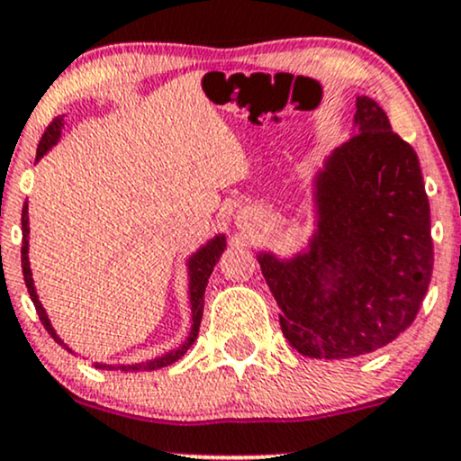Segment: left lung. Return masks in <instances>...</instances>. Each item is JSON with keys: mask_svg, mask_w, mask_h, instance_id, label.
Segmentation results:
<instances>
[{"mask_svg": "<svg viewBox=\"0 0 461 461\" xmlns=\"http://www.w3.org/2000/svg\"><path fill=\"white\" fill-rule=\"evenodd\" d=\"M356 134L316 182L319 230L293 260L258 256L301 356L347 359L394 340L416 319L431 282V214L420 162L370 97L356 102Z\"/></svg>", "mask_w": 461, "mask_h": 461, "instance_id": "8db88e82", "label": "left lung"}]
</instances>
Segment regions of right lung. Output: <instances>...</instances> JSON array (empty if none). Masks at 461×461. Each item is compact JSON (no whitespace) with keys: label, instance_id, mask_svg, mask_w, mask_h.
I'll list each match as a JSON object with an SVG mask.
<instances>
[{"label":"right lung","instance_id":"1","mask_svg":"<svg viewBox=\"0 0 461 461\" xmlns=\"http://www.w3.org/2000/svg\"><path fill=\"white\" fill-rule=\"evenodd\" d=\"M60 130H62V116H56L50 125H47L43 139L39 142V149H36V160L45 156L47 149H51V145H56V140L60 139ZM21 231H23V245H21V268H23V279L25 285H28V293L32 303H34L36 314H39L41 322L50 336L54 338L58 345H65L60 338L56 336L54 327H51L50 319H47L43 305H41L39 297H36V290H34V282H32V271H30V260H28V234H30V227H28V203L23 205V212H21ZM225 249V236H216L212 240L208 242L205 247H201L197 253L188 260V275H190V305H193V327H190L188 333V340L184 342L177 351L167 353V356L149 359V362H142V364H130V366H105V364H95L97 368H121L125 373H139V370H156V368H164L168 364L177 362L184 353L193 347V342L197 340V333H199V325H201V316H203V293H205V285H208V277L212 275L216 262H219L221 253Z\"/></svg>","mask_w":461,"mask_h":461}]
</instances>
